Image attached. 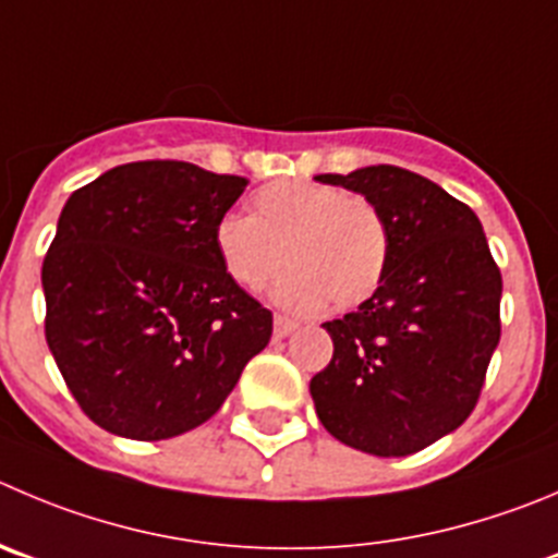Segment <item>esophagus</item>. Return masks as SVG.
Here are the masks:
<instances>
[{"mask_svg":"<svg viewBox=\"0 0 558 558\" xmlns=\"http://www.w3.org/2000/svg\"><path fill=\"white\" fill-rule=\"evenodd\" d=\"M295 328H299V323L295 320H290V317H284V315H276L274 317V337H290V333L295 331Z\"/></svg>","mask_w":558,"mask_h":558,"instance_id":"34e87169","label":"esophagus"}]
</instances>
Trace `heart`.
Segmentation results:
<instances>
[{"instance_id": "heart-1", "label": "heart", "mask_w": 558, "mask_h": 558, "mask_svg": "<svg viewBox=\"0 0 558 558\" xmlns=\"http://www.w3.org/2000/svg\"><path fill=\"white\" fill-rule=\"evenodd\" d=\"M221 268L241 290L257 293L295 265L276 301L295 312L364 304L389 265V230L367 196L331 183L276 180L252 196V216L225 214L214 227Z\"/></svg>"}]
</instances>
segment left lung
Segmentation results:
<instances>
[{
  "instance_id": "8db88e82",
  "label": "left lung",
  "mask_w": 558,
  "mask_h": 558,
  "mask_svg": "<svg viewBox=\"0 0 558 558\" xmlns=\"http://www.w3.org/2000/svg\"><path fill=\"white\" fill-rule=\"evenodd\" d=\"M317 180L367 196L389 230L380 288L323 323L333 355L310 384L317 418L344 447L405 458L480 402L501 337V270L474 210L422 174L378 163Z\"/></svg>"
}]
</instances>
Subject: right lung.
<instances>
[{
	"instance_id": "right-lung-1",
	"label": "right lung",
	"mask_w": 558,
	"mask_h": 558,
	"mask_svg": "<svg viewBox=\"0 0 558 558\" xmlns=\"http://www.w3.org/2000/svg\"><path fill=\"white\" fill-rule=\"evenodd\" d=\"M246 185L189 161H134L65 203L44 259L46 342L98 427L134 441L189 433L268 344L274 315L214 248Z\"/></svg>"
}]
</instances>
